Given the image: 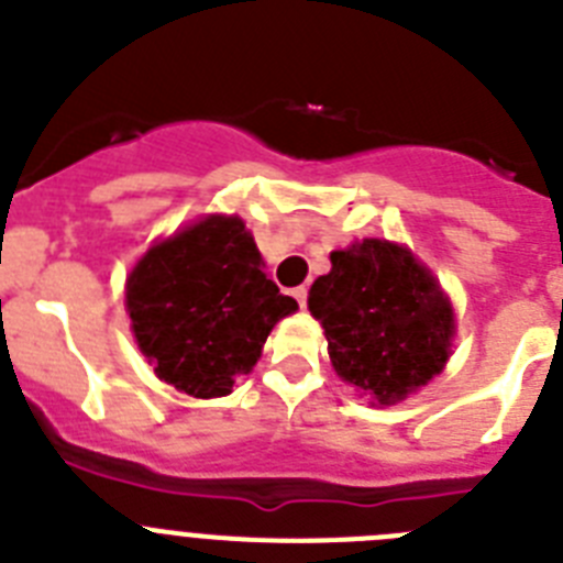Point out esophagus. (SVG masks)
<instances>
[{
  "label": "esophagus",
  "mask_w": 563,
  "mask_h": 563,
  "mask_svg": "<svg viewBox=\"0 0 563 563\" xmlns=\"http://www.w3.org/2000/svg\"><path fill=\"white\" fill-rule=\"evenodd\" d=\"M292 296H296L298 307H307V287H296V290H292Z\"/></svg>",
  "instance_id": "34e87169"
}]
</instances>
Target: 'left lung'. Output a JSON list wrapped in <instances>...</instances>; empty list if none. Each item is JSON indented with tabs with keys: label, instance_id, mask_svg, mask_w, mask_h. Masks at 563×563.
I'll return each instance as SVG.
<instances>
[{
	"label": "left lung",
	"instance_id": "obj_1",
	"mask_svg": "<svg viewBox=\"0 0 563 563\" xmlns=\"http://www.w3.org/2000/svg\"><path fill=\"white\" fill-rule=\"evenodd\" d=\"M332 271L310 287L332 366L343 380L395 402L426 386L451 355L454 310L406 247L363 239L332 253Z\"/></svg>",
	"mask_w": 563,
	"mask_h": 563
}]
</instances>
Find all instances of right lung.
Segmentation results:
<instances>
[{"mask_svg":"<svg viewBox=\"0 0 563 563\" xmlns=\"http://www.w3.org/2000/svg\"><path fill=\"white\" fill-rule=\"evenodd\" d=\"M126 307L161 380L194 397H222L298 305L267 278L242 220L208 217L137 262Z\"/></svg>","mask_w":563,"mask_h":563,"instance_id":"obj_1","label":"right lung"}]
</instances>
